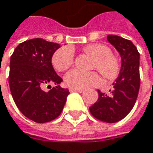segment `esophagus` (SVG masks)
Instances as JSON below:
<instances>
[{"mask_svg": "<svg viewBox=\"0 0 153 153\" xmlns=\"http://www.w3.org/2000/svg\"><path fill=\"white\" fill-rule=\"evenodd\" d=\"M69 91L71 93H83L84 90H78V89H74V88H70Z\"/></svg>", "mask_w": 153, "mask_h": 153, "instance_id": "obj_1", "label": "esophagus"}]
</instances>
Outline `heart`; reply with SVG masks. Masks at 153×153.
<instances>
[{
    "label": "heart",
    "instance_id": "heart-1",
    "mask_svg": "<svg viewBox=\"0 0 153 153\" xmlns=\"http://www.w3.org/2000/svg\"><path fill=\"white\" fill-rule=\"evenodd\" d=\"M85 53L95 58L94 68H97L105 77L116 75L120 70V63L116 57L111 54V50L100 44H93L85 47ZM74 63L73 51L68 47L59 48L52 57L53 67L59 72H63ZM65 83L70 88L83 90L101 83L100 75L95 72L85 73L77 69L71 70L65 75Z\"/></svg>",
    "mask_w": 153,
    "mask_h": 153
}]
</instances>
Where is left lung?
I'll return each mask as SVG.
<instances>
[{"label":"left lung","instance_id":"1","mask_svg":"<svg viewBox=\"0 0 153 153\" xmlns=\"http://www.w3.org/2000/svg\"><path fill=\"white\" fill-rule=\"evenodd\" d=\"M109 41L121 57L119 77L112 83L110 94L98 90L99 99L89 107L91 114L100 121L115 123L123 120L132 109L139 94V53L129 40L118 35H107Z\"/></svg>","mask_w":153,"mask_h":153}]
</instances>
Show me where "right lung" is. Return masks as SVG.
<instances>
[{"mask_svg":"<svg viewBox=\"0 0 153 153\" xmlns=\"http://www.w3.org/2000/svg\"><path fill=\"white\" fill-rule=\"evenodd\" d=\"M59 48L57 43L32 39L19 44L10 58L8 82L14 103L24 116L36 123L59 117L69 94L68 89L59 85L62 79L52 65V57ZM51 83L56 86L44 91Z\"/></svg>","mask_w":153,"mask_h":153,"instance_id":"right-lung-1","label":"right lung"}]
</instances>
